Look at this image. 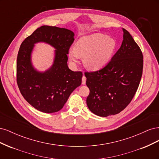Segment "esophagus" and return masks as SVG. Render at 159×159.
Here are the masks:
<instances>
[{
	"label": "esophagus",
	"mask_w": 159,
	"mask_h": 159,
	"mask_svg": "<svg viewBox=\"0 0 159 159\" xmlns=\"http://www.w3.org/2000/svg\"><path fill=\"white\" fill-rule=\"evenodd\" d=\"M85 82H86V78H85V76H83L82 77V84L83 85H85Z\"/></svg>",
	"instance_id": "esophagus-1"
}]
</instances>
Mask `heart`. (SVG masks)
Wrapping results in <instances>:
<instances>
[{
  "instance_id": "heart-1",
  "label": "heart",
  "mask_w": 159,
  "mask_h": 159,
  "mask_svg": "<svg viewBox=\"0 0 159 159\" xmlns=\"http://www.w3.org/2000/svg\"><path fill=\"white\" fill-rule=\"evenodd\" d=\"M116 47V42L112 38L102 34H93L80 38L74 48H71L68 56L71 63L77 64L84 56V63L87 68L97 70L106 66Z\"/></svg>"
}]
</instances>
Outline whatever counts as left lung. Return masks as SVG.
Here are the masks:
<instances>
[{"label":"left lung","mask_w":159,"mask_h":159,"mask_svg":"<svg viewBox=\"0 0 159 159\" xmlns=\"http://www.w3.org/2000/svg\"><path fill=\"white\" fill-rule=\"evenodd\" d=\"M123 40L109 63L85 72L89 94L86 103L93 113L107 117L120 113L131 102L140 84L143 56L130 33L123 28Z\"/></svg>","instance_id":"left-lung-1"}]
</instances>
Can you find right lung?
Wrapping results in <instances>:
<instances>
[{"instance_id":"right-lung-1","label":"right lung","mask_w":159,"mask_h":159,"mask_svg":"<svg viewBox=\"0 0 159 159\" xmlns=\"http://www.w3.org/2000/svg\"><path fill=\"white\" fill-rule=\"evenodd\" d=\"M74 33L66 28L42 26L22 42L16 61V81L22 95L32 107L46 113L63 108L70 94L81 84L83 74L68 66ZM43 41L56 49L54 64L44 72L32 66L31 54L36 43Z\"/></svg>"}]
</instances>
